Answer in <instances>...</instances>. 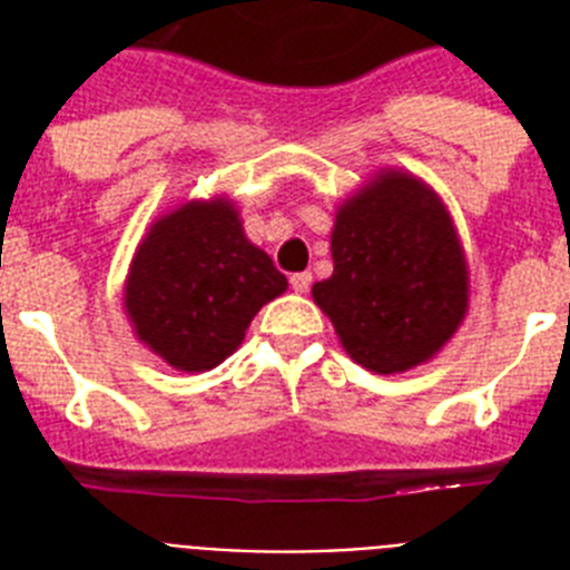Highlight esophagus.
Listing matches in <instances>:
<instances>
[{
    "label": "esophagus",
    "mask_w": 570,
    "mask_h": 570,
    "mask_svg": "<svg viewBox=\"0 0 570 570\" xmlns=\"http://www.w3.org/2000/svg\"><path fill=\"white\" fill-rule=\"evenodd\" d=\"M311 272H295L293 277H289V286H293V293H307V289H311Z\"/></svg>",
    "instance_id": "34e87169"
}]
</instances>
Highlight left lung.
Listing matches in <instances>:
<instances>
[{
    "label": "left lung",
    "instance_id": "1",
    "mask_svg": "<svg viewBox=\"0 0 570 570\" xmlns=\"http://www.w3.org/2000/svg\"><path fill=\"white\" fill-rule=\"evenodd\" d=\"M334 275L313 284L340 346L370 373L429 364L468 316L464 245L441 195L402 168H381L337 206Z\"/></svg>",
    "mask_w": 570,
    "mask_h": 570
}]
</instances>
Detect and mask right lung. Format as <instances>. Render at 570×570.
Here are the masks:
<instances>
[{
	"label": "right lung",
	"instance_id": "1",
	"mask_svg": "<svg viewBox=\"0 0 570 570\" xmlns=\"http://www.w3.org/2000/svg\"><path fill=\"white\" fill-rule=\"evenodd\" d=\"M286 286L245 236L230 197H195L147 227L124 281V311L138 343L165 364L206 373L242 346L259 307Z\"/></svg>",
	"mask_w": 570,
	"mask_h": 570
}]
</instances>
